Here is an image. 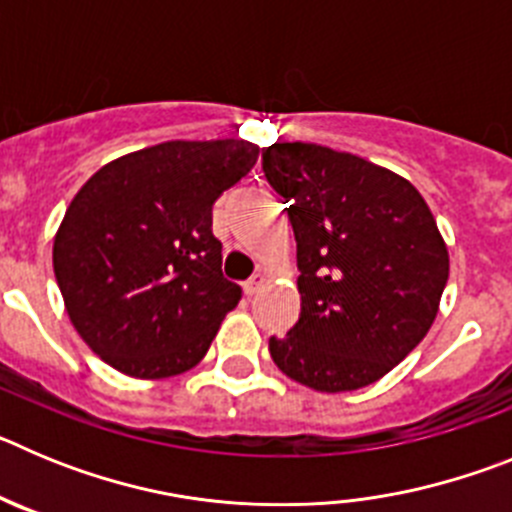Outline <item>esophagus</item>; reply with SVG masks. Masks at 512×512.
Instances as JSON below:
<instances>
[{
    "instance_id": "esophagus-1",
    "label": "esophagus",
    "mask_w": 512,
    "mask_h": 512,
    "mask_svg": "<svg viewBox=\"0 0 512 512\" xmlns=\"http://www.w3.org/2000/svg\"><path fill=\"white\" fill-rule=\"evenodd\" d=\"M264 284H266L264 274H253L248 282H243V289H246V295H259L261 289H264Z\"/></svg>"
}]
</instances>
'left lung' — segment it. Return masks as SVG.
<instances>
[{"mask_svg": "<svg viewBox=\"0 0 512 512\" xmlns=\"http://www.w3.org/2000/svg\"><path fill=\"white\" fill-rule=\"evenodd\" d=\"M261 171L289 202L302 307L274 364L318 392H351L395 369L436 320L449 251L418 189L354 153L274 143Z\"/></svg>", "mask_w": 512, "mask_h": 512, "instance_id": "obj_1", "label": "left lung"}]
</instances>
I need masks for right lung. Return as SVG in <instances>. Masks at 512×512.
<instances>
[{
	"mask_svg": "<svg viewBox=\"0 0 512 512\" xmlns=\"http://www.w3.org/2000/svg\"><path fill=\"white\" fill-rule=\"evenodd\" d=\"M256 158L248 140H169L102 166L79 189L53 271L74 328L112 369L174 377L207 354L241 300L223 277L212 205Z\"/></svg>",
	"mask_w": 512,
	"mask_h": 512,
	"instance_id": "right-lung-1",
	"label": "right lung"
}]
</instances>
